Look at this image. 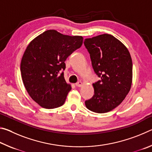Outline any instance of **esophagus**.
<instances>
[{
	"instance_id": "34e87169",
	"label": "esophagus",
	"mask_w": 152,
	"mask_h": 152,
	"mask_svg": "<svg viewBox=\"0 0 152 152\" xmlns=\"http://www.w3.org/2000/svg\"><path fill=\"white\" fill-rule=\"evenodd\" d=\"M82 85V82L81 81H79L78 82H76V86H78V87H80Z\"/></svg>"
}]
</instances>
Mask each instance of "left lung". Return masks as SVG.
I'll return each mask as SVG.
<instances>
[{"label": "left lung", "instance_id": "8db88e82", "mask_svg": "<svg viewBox=\"0 0 152 152\" xmlns=\"http://www.w3.org/2000/svg\"><path fill=\"white\" fill-rule=\"evenodd\" d=\"M84 44L94 72L101 78L93 84L94 94L85 105L94 113H107L121 103L130 91L132 58L127 48L109 34L85 39Z\"/></svg>", "mask_w": 152, "mask_h": 152}]
</instances>
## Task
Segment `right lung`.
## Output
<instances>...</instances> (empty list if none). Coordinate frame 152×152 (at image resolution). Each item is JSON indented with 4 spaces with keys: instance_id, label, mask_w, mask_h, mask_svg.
I'll return each mask as SVG.
<instances>
[{
    "instance_id": "1",
    "label": "right lung",
    "mask_w": 152,
    "mask_h": 152,
    "mask_svg": "<svg viewBox=\"0 0 152 152\" xmlns=\"http://www.w3.org/2000/svg\"><path fill=\"white\" fill-rule=\"evenodd\" d=\"M82 36H69L45 31L31 42L23 56L20 72L29 96L41 107L63 105L71 86L64 79L65 61L81 47Z\"/></svg>"
}]
</instances>
